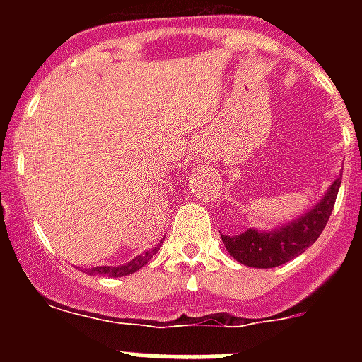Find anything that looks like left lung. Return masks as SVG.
I'll list each match as a JSON object with an SVG mask.
<instances>
[{"label": "left lung", "instance_id": "left-lung-1", "mask_svg": "<svg viewBox=\"0 0 362 362\" xmlns=\"http://www.w3.org/2000/svg\"><path fill=\"white\" fill-rule=\"evenodd\" d=\"M342 178V176H340ZM340 178L332 182L329 192L314 209L300 216L298 220L291 221L289 226L274 229V231L263 233L255 229H247L240 235H221V240L226 244L227 252L242 264L255 267V269H272L291 261L312 246L325 229L327 221L331 218L334 209Z\"/></svg>", "mask_w": 362, "mask_h": 362}]
</instances>
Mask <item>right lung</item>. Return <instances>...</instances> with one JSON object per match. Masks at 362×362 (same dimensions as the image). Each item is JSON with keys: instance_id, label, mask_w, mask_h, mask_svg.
<instances>
[{"instance_id": "right-lung-1", "label": "right lung", "mask_w": 362, "mask_h": 362, "mask_svg": "<svg viewBox=\"0 0 362 362\" xmlns=\"http://www.w3.org/2000/svg\"><path fill=\"white\" fill-rule=\"evenodd\" d=\"M159 250L158 247H153L150 252H144L141 255H136L135 259H131L129 263L120 264V267H95V269H88L90 270V274H101V276H109V278H120V276H127L136 272L139 269H142L144 264L152 259V255Z\"/></svg>"}]
</instances>
